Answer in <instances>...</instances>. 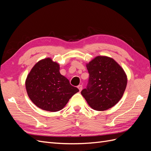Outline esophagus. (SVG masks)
I'll return each instance as SVG.
<instances>
[{"mask_svg":"<svg viewBox=\"0 0 151 151\" xmlns=\"http://www.w3.org/2000/svg\"><path fill=\"white\" fill-rule=\"evenodd\" d=\"M77 88H78V89H79L80 92H81V91L82 90H83V86H82V85H79L78 86H77Z\"/></svg>","mask_w":151,"mask_h":151,"instance_id":"esophagus-1","label":"esophagus"}]
</instances>
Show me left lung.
Wrapping results in <instances>:
<instances>
[{
    "label": "left lung",
    "mask_w": 151,
    "mask_h": 151,
    "mask_svg": "<svg viewBox=\"0 0 151 151\" xmlns=\"http://www.w3.org/2000/svg\"><path fill=\"white\" fill-rule=\"evenodd\" d=\"M89 74L87 88L81 94L94 110L104 111L114 106L124 93L127 77L112 58L97 56L86 64Z\"/></svg>",
    "instance_id": "8db88e82"
}]
</instances>
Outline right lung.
Segmentation results:
<instances>
[{
	"label": "right lung",
	"instance_id": "1",
	"mask_svg": "<svg viewBox=\"0 0 151 151\" xmlns=\"http://www.w3.org/2000/svg\"><path fill=\"white\" fill-rule=\"evenodd\" d=\"M26 89L29 99L43 110H61L68 100L79 91L60 73V65L52 58L38 62L26 79Z\"/></svg>",
	"mask_w": 151,
	"mask_h": 151
}]
</instances>
